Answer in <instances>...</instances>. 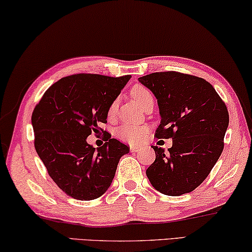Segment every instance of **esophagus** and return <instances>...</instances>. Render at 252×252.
Returning <instances> with one entry per match:
<instances>
[{
  "instance_id": "34e87169",
  "label": "esophagus",
  "mask_w": 252,
  "mask_h": 252,
  "mask_svg": "<svg viewBox=\"0 0 252 252\" xmlns=\"http://www.w3.org/2000/svg\"><path fill=\"white\" fill-rule=\"evenodd\" d=\"M140 149L138 147V146H130V150L131 152H138V150Z\"/></svg>"
}]
</instances>
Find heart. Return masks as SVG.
Masks as SVG:
<instances>
[{
	"mask_svg": "<svg viewBox=\"0 0 252 252\" xmlns=\"http://www.w3.org/2000/svg\"><path fill=\"white\" fill-rule=\"evenodd\" d=\"M131 97L134 99L138 105L142 107L144 105L148 102V100L153 99L152 93L142 85H136L131 89ZM116 113V103L113 102L110 107H108L107 115L108 118H113ZM116 137L123 142L126 144H140L144 141L146 136V127L141 126H133V125H122L119 126L115 131Z\"/></svg>",
	"mask_w": 252,
	"mask_h": 252,
	"instance_id": "b5f03b06",
	"label": "heart"
}]
</instances>
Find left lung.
I'll return each instance as SVG.
<instances>
[{
	"label": "left lung",
	"mask_w": 252,
	"mask_h": 252,
	"mask_svg": "<svg viewBox=\"0 0 252 252\" xmlns=\"http://www.w3.org/2000/svg\"><path fill=\"white\" fill-rule=\"evenodd\" d=\"M157 98L160 125L155 137L172 147L152 146L156 158L146 171L152 186L166 196L189 193L207 178L224 148L228 111L205 79L175 71L140 77Z\"/></svg>",
	"instance_id": "1"
}]
</instances>
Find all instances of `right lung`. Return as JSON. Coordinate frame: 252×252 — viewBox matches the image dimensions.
<instances>
[{
  "label": "right lung",
  "mask_w": 252,
  "mask_h": 252,
  "mask_svg": "<svg viewBox=\"0 0 252 252\" xmlns=\"http://www.w3.org/2000/svg\"><path fill=\"white\" fill-rule=\"evenodd\" d=\"M130 76L79 73L56 81L44 93L32 115L35 149L48 175L78 200L102 196L113 181L119 160L129 147L106 133L97 150L86 139L104 131L110 105Z\"/></svg>",
  "instance_id": "right-lung-1"
}]
</instances>
